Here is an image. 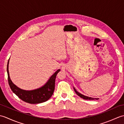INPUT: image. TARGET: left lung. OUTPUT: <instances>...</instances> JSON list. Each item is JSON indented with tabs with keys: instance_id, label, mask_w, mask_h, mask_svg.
Listing matches in <instances>:
<instances>
[{
	"instance_id": "left-lung-1",
	"label": "left lung",
	"mask_w": 124,
	"mask_h": 124,
	"mask_svg": "<svg viewBox=\"0 0 124 124\" xmlns=\"http://www.w3.org/2000/svg\"><path fill=\"white\" fill-rule=\"evenodd\" d=\"M74 90H75V92H76V93L79 96H80V97H81V98H83V99H85V100H94V99H97L92 98V97H88V96H85V95H84L81 94H80V93H79V92H78L76 90V89H75V88H74Z\"/></svg>"
}]
</instances>
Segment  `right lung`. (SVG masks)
<instances>
[{
  "label": "right lung",
  "mask_w": 124,
  "mask_h": 124,
  "mask_svg": "<svg viewBox=\"0 0 124 124\" xmlns=\"http://www.w3.org/2000/svg\"><path fill=\"white\" fill-rule=\"evenodd\" d=\"M9 60L7 63V71L8 81L10 89L22 101L31 104H38L47 101L54 93L55 89V81L56 75L60 70H57L44 86L41 88L32 91H25L19 88L15 85L10 80L8 71Z\"/></svg>",
  "instance_id": "1"
}]
</instances>
